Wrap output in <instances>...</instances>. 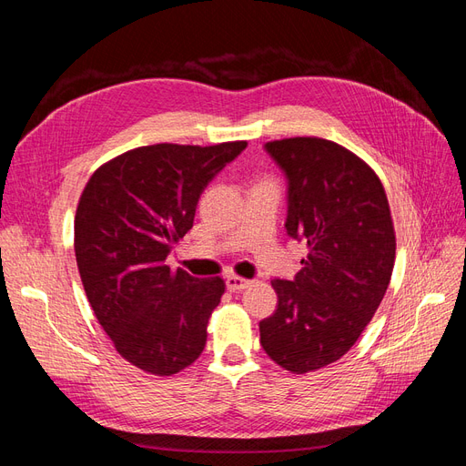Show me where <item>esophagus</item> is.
<instances>
[{"mask_svg": "<svg viewBox=\"0 0 466 466\" xmlns=\"http://www.w3.org/2000/svg\"><path fill=\"white\" fill-rule=\"evenodd\" d=\"M225 286H228L229 291H243L250 286V279H245L241 276H228V279H225Z\"/></svg>", "mask_w": 466, "mask_h": 466, "instance_id": "obj_1", "label": "esophagus"}]
</instances>
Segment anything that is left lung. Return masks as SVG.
<instances>
[{
    "label": "left lung",
    "mask_w": 466,
    "mask_h": 466,
    "mask_svg": "<svg viewBox=\"0 0 466 466\" xmlns=\"http://www.w3.org/2000/svg\"><path fill=\"white\" fill-rule=\"evenodd\" d=\"M266 151L288 177V235L307 245L293 279H274L278 309L260 344L281 368L309 373L340 360L389 288L397 237L383 185L356 153L322 137H286Z\"/></svg>",
    "instance_id": "1"
}]
</instances>
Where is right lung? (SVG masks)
<instances>
[{
	"mask_svg": "<svg viewBox=\"0 0 466 466\" xmlns=\"http://www.w3.org/2000/svg\"><path fill=\"white\" fill-rule=\"evenodd\" d=\"M247 142L155 144L101 165L83 188L74 248L93 313L118 354L151 375L198 360L208 320L225 291L167 257L194 223L200 194Z\"/></svg>",
	"mask_w": 466,
	"mask_h": 466,
	"instance_id": "add662e5",
	"label": "right lung"
}]
</instances>
